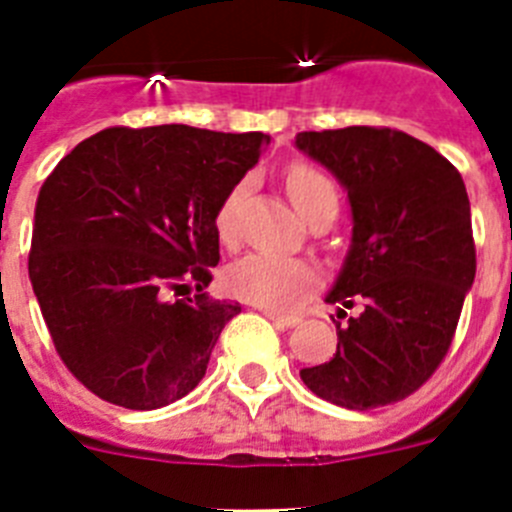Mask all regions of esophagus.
<instances>
[{
    "label": "esophagus",
    "mask_w": 512,
    "mask_h": 512,
    "mask_svg": "<svg viewBox=\"0 0 512 512\" xmlns=\"http://www.w3.org/2000/svg\"><path fill=\"white\" fill-rule=\"evenodd\" d=\"M269 315V320L274 325H279V328H295V325H300V318L297 315H279V312H266Z\"/></svg>",
    "instance_id": "esophagus-1"
}]
</instances>
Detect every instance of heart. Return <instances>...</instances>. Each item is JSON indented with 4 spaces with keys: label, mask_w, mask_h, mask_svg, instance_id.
I'll list each match as a JSON object with an SVG mask.
<instances>
[{
    "label": "heart",
    "mask_w": 512,
    "mask_h": 512,
    "mask_svg": "<svg viewBox=\"0 0 512 512\" xmlns=\"http://www.w3.org/2000/svg\"><path fill=\"white\" fill-rule=\"evenodd\" d=\"M287 192L292 205L302 217L312 215L325 205H338V192L323 171L307 164H297L287 171ZM243 187H235L220 205L215 215L217 235L223 241H233L235 212L241 202ZM228 289L235 297L266 307L271 312L295 310L307 292L320 284V269L315 261L300 256H282V253L253 251L235 261L228 269Z\"/></svg>",
    "instance_id": "obj_1"
}]
</instances>
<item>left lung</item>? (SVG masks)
I'll return each mask as SVG.
<instances>
[{
	"instance_id": "1",
	"label": "left lung",
	"mask_w": 512,
	"mask_h": 512,
	"mask_svg": "<svg viewBox=\"0 0 512 512\" xmlns=\"http://www.w3.org/2000/svg\"><path fill=\"white\" fill-rule=\"evenodd\" d=\"M295 146L348 192L351 248L325 302L346 318L325 364L302 382L348 410L405 400L428 382L474 284L472 212L459 171L423 140L392 128L297 133Z\"/></svg>"
}]
</instances>
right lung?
I'll use <instances>...</instances> for the list:
<instances>
[{"mask_svg":"<svg viewBox=\"0 0 512 512\" xmlns=\"http://www.w3.org/2000/svg\"><path fill=\"white\" fill-rule=\"evenodd\" d=\"M264 133L107 128L58 161L35 205L30 282L53 346L102 400L156 410L192 392L238 302L202 289L215 215ZM194 283L198 295L171 301Z\"/></svg>","mask_w":512,"mask_h":512,"instance_id":"add662e5","label":"right lung"}]
</instances>
